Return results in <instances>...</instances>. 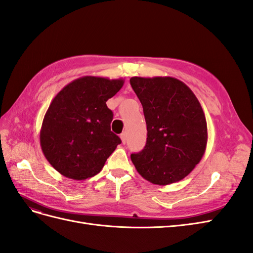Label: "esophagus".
Returning a JSON list of instances; mask_svg holds the SVG:
<instances>
[{"mask_svg":"<svg viewBox=\"0 0 253 253\" xmlns=\"http://www.w3.org/2000/svg\"><path fill=\"white\" fill-rule=\"evenodd\" d=\"M120 138H121L122 143H126V138H127V135H126V132L122 133V134L120 135Z\"/></svg>","mask_w":253,"mask_h":253,"instance_id":"1","label":"esophagus"}]
</instances>
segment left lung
I'll return each instance as SVG.
<instances>
[{
  "label": "left lung",
  "mask_w": 253,
  "mask_h": 253,
  "mask_svg": "<svg viewBox=\"0 0 253 253\" xmlns=\"http://www.w3.org/2000/svg\"><path fill=\"white\" fill-rule=\"evenodd\" d=\"M147 124V143L131 159L144 179L166 186L185 178L203 158L208 132L198 99L172 77H132Z\"/></svg>",
  "instance_id": "8db88e82"
}]
</instances>
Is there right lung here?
<instances>
[{
  "label": "right lung",
  "mask_w": 253,
  "mask_h": 253,
  "mask_svg": "<svg viewBox=\"0 0 253 253\" xmlns=\"http://www.w3.org/2000/svg\"><path fill=\"white\" fill-rule=\"evenodd\" d=\"M124 79L84 76L68 83L52 99L40 131V144L52 168L67 178L83 180L101 171L121 143L111 131L113 112L106 101Z\"/></svg>",
  "instance_id": "add662e5"
}]
</instances>
